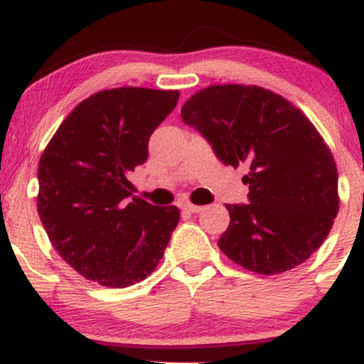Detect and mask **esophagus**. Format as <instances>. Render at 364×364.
<instances>
[{
  "mask_svg": "<svg viewBox=\"0 0 364 364\" xmlns=\"http://www.w3.org/2000/svg\"><path fill=\"white\" fill-rule=\"evenodd\" d=\"M203 208L205 207H200V205H193V203H185V205H183V210H186V212H190V214H198V212H202Z\"/></svg>",
  "mask_w": 364,
  "mask_h": 364,
  "instance_id": "esophagus-1",
  "label": "esophagus"
}]
</instances>
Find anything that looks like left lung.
Wrapping results in <instances>:
<instances>
[{"mask_svg": "<svg viewBox=\"0 0 364 364\" xmlns=\"http://www.w3.org/2000/svg\"><path fill=\"white\" fill-rule=\"evenodd\" d=\"M183 123L225 166H245L248 203H228L219 248L263 275L301 265L320 248L339 212L336 161L311 121L257 85H210L181 107Z\"/></svg>", "mask_w": 364, "mask_h": 364, "instance_id": "8db88e82", "label": "left lung"}]
</instances>
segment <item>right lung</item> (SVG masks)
<instances>
[{
    "label": "right lung",
    "mask_w": 364,
    "mask_h": 364,
    "mask_svg": "<svg viewBox=\"0 0 364 364\" xmlns=\"http://www.w3.org/2000/svg\"><path fill=\"white\" fill-rule=\"evenodd\" d=\"M178 90L119 87L82 101L39 162L37 212L54 250L89 281L128 287L156 270L179 223L178 207L132 196V171L176 107Z\"/></svg>",
    "instance_id": "right-lung-1"
}]
</instances>
